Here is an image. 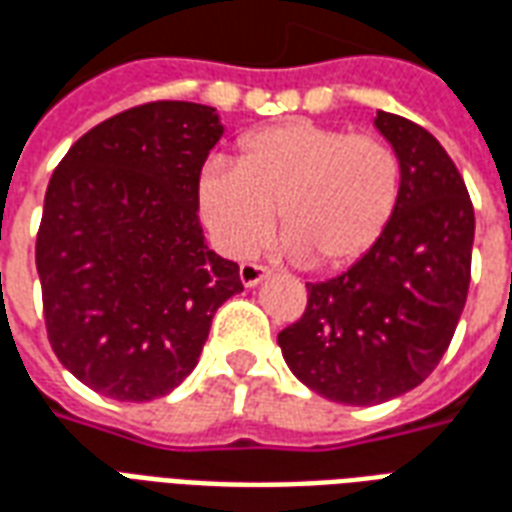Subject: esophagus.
I'll return each mask as SVG.
<instances>
[{
  "label": "esophagus",
  "mask_w": 512,
  "mask_h": 512,
  "mask_svg": "<svg viewBox=\"0 0 512 512\" xmlns=\"http://www.w3.org/2000/svg\"><path fill=\"white\" fill-rule=\"evenodd\" d=\"M238 274H241V282H244L246 288H255V285H260L268 277V268L257 266V263H244V266L238 268Z\"/></svg>",
  "instance_id": "esophagus-1"
}]
</instances>
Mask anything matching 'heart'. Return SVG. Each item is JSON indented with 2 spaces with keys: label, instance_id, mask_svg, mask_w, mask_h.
<instances>
[{
  "label": "heart",
  "instance_id": "b5f03b06",
  "mask_svg": "<svg viewBox=\"0 0 512 512\" xmlns=\"http://www.w3.org/2000/svg\"><path fill=\"white\" fill-rule=\"evenodd\" d=\"M403 200V161L386 139L304 117L241 136L235 167L208 161L197 211L219 252L246 257L274 230L290 260L337 271L370 255Z\"/></svg>",
  "mask_w": 512,
  "mask_h": 512
}]
</instances>
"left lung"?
Returning a JSON list of instances; mask_svg holds the SVG:
<instances>
[{"label":"left lung","instance_id":"left-lung-1","mask_svg":"<svg viewBox=\"0 0 512 512\" xmlns=\"http://www.w3.org/2000/svg\"><path fill=\"white\" fill-rule=\"evenodd\" d=\"M403 161V200L378 246L345 274L307 285V310L277 337L312 392L348 406L406 395L439 365L472 279L474 208L439 139L378 112Z\"/></svg>","mask_w":512,"mask_h":512}]
</instances>
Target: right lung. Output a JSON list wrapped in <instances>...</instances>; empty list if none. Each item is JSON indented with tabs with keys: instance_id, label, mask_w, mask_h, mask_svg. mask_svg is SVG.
<instances>
[{
	"instance_id": "right-lung-1",
	"label": "right lung",
	"mask_w": 512,
	"mask_h": 512,
	"mask_svg": "<svg viewBox=\"0 0 512 512\" xmlns=\"http://www.w3.org/2000/svg\"><path fill=\"white\" fill-rule=\"evenodd\" d=\"M222 134L213 106L142 104L90 128L51 175L35 244L46 332L98 395H169L216 310L244 290L197 216V178Z\"/></svg>"
}]
</instances>
